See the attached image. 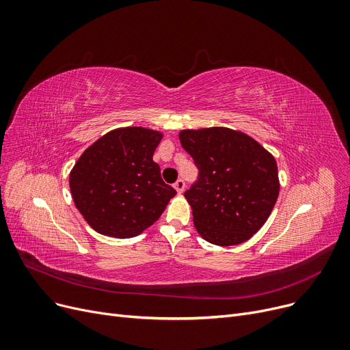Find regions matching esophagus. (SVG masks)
Returning <instances> with one entry per match:
<instances>
[{"label": "esophagus", "instance_id": "esophagus-1", "mask_svg": "<svg viewBox=\"0 0 350 350\" xmlns=\"http://www.w3.org/2000/svg\"><path fill=\"white\" fill-rule=\"evenodd\" d=\"M185 187H186V185H185V181L181 180V178H178L176 183H174V189L177 190V193H183Z\"/></svg>", "mask_w": 350, "mask_h": 350}]
</instances>
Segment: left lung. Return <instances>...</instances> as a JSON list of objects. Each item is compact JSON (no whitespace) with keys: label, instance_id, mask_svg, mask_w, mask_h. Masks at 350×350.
Wrapping results in <instances>:
<instances>
[{"label":"left lung","instance_id":"left-lung-1","mask_svg":"<svg viewBox=\"0 0 350 350\" xmlns=\"http://www.w3.org/2000/svg\"><path fill=\"white\" fill-rule=\"evenodd\" d=\"M178 137L199 169L185 193L196 230L217 246L249 240L278 200L275 157L250 135L227 127L181 130Z\"/></svg>","mask_w":350,"mask_h":350}]
</instances>
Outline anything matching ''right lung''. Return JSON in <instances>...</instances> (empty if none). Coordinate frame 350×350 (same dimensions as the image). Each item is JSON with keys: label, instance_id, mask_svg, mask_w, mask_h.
I'll return each mask as SVG.
<instances>
[{"label": "right lung", "instance_id": "add662e5", "mask_svg": "<svg viewBox=\"0 0 350 350\" xmlns=\"http://www.w3.org/2000/svg\"><path fill=\"white\" fill-rule=\"evenodd\" d=\"M163 133L146 127L109 131L80 156L70 173L75 207L104 236L130 239L153 224L176 190L153 161Z\"/></svg>", "mask_w": 350, "mask_h": 350}]
</instances>
